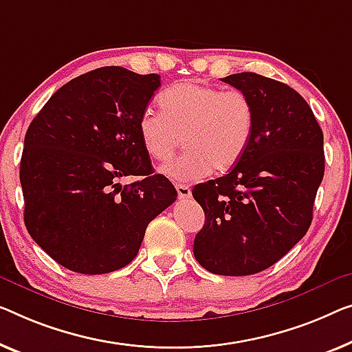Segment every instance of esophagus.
Returning <instances> with one entry per match:
<instances>
[{"mask_svg": "<svg viewBox=\"0 0 352 352\" xmlns=\"http://www.w3.org/2000/svg\"><path fill=\"white\" fill-rule=\"evenodd\" d=\"M175 190L180 199H190L191 197V188L188 185H182V183H175Z\"/></svg>", "mask_w": 352, "mask_h": 352, "instance_id": "1", "label": "esophagus"}]
</instances>
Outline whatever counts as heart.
I'll return each mask as SVG.
<instances>
[{
    "label": "heart",
    "instance_id": "heart-1",
    "mask_svg": "<svg viewBox=\"0 0 352 352\" xmlns=\"http://www.w3.org/2000/svg\"><path fill=\"white\" fill-rule=\"evenodd\" d=\"M161 112L145 110L139 135L153 160L172 158L180 144L185 151L161 167L177 182H196L228 172L248 148L254 133V107L243 91L199 82H183L161 93Z\"/></svg>",
    "mask_w": 352,
    "mask_h": 352
}]
</instances>
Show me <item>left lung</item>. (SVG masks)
Masks as SVG:
<instances>
[{
  "mask_svg": "<svg viewBox=\"0 0 352 352\" xmlns=\"http://www.w3.org/2000/svg\"><path fill=\"white\" fill-rule=\"evenodd\" d=\"M221 80L251 99L254 133L229 174L192 188L206 213L192 251L212 274L254 275L310 228L324 177V135L305 99L286 83L256 72Z\"/></svg>",
  "mask_w": 352,
  "mask_h": 352,
  "instance_id": "1",
  "label": "left lung"
}]
</instances>
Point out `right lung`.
<instances>
[{
    "mask_svg": "<svg viewBox=\"0 0 352 352\" xmlns=\"http://www.w3.org/2000/svg\"><path fill=\"white\" fill-rule=\"evenodd\" d=\"M160 85L158 74L99 67L55 91L26 131L25 226L66 269L101 275L128 265L148 223L175 202L174 185L153 174L139 135ZM128 175L143 180L122 187Z\"/></svg>",
    "mask_w": 352,
    "mask_h": 352,
    "instance_id": "right-lung-1",
    "label": "right lung"
}]
</instances>
